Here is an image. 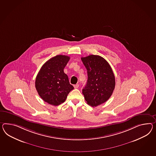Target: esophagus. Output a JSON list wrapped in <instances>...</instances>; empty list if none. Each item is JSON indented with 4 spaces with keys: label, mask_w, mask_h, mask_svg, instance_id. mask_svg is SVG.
Instances as JSON below:
<instances>
[{
    "label": "esophagus",
    "mask_w": 156,
    "mask_h": 156,
    "mask_svg": "<svg viewBox=\"0 0 156 156\" xmlns=\"http://www.w3.org/2000/svg\"><path fill=\"white\" fill-rule=\"evenodd\" d=\"M73 87H74V88L75 89H77V88H79V85L78 84H75V85H73Z\"/></svg>",
    "instance_id": "esophagus-1"
}]
</instances>
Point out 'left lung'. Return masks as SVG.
Wrapping results in <instances>:
<instances>
[{
	"instance_id": "obj_1",
	"label": "left lung",
	"mask_w": 156,
	"mask_h": 156,
	"mask_svg": "<svg viewBox=\"0 0 156 156\" xmlns=\"http://www.w3.org/2000/svg\"><path fill=\"white\" fill-rule=\"evenodd\" d=\"M81 59L88 73L87 83L83 89V94L88 105L96 107L112 96L115 86V76L104 58L90 55Z\"/></svg>"
}]
</instances>
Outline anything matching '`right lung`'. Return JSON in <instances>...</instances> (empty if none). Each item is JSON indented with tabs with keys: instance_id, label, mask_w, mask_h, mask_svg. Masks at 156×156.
Here are the masks:
<instances>
[{
	"instance_id": "obj_1",
	"label": "right lung",
	"mask_w": 156,
	"mask_h": 156,
	"mask_svg": "<svg viewBox=\"0 0 156 156\" xmlns=\"http://www.w3.org/2000/svg\"><path fill=\"white\" fill-rule=\"evenodd\" d=\"M69 56L58 55L44 63L36 77L35 86L41 98L54 106L63 103L74 88L69 84L64 68Z\"/></svg>"
}]
</instances>
